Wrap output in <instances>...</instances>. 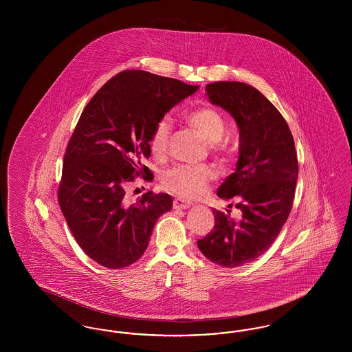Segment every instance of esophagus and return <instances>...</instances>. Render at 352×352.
Instances as JSON below:
<instances>
[{"instance_id": "1", "label": "esophagus", "mask_w": 352, "mask_h": 352, "mask_svg": "<svg viewBox=\"0 0 352 352\" xmlns=\"http://www.w3.org/2000/svg\"><path fill=\"white\" fill-rule=\"evenodd\" d=\"M173 207H174L175 210H182V208H188V207H191V203L188 201H186V199L175 198V199L173 201Z\"/></svg>"}]
</instances>
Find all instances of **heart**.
Returning <instances> with one entry per match:
<instances>
[{"label": "heart", "instance_id": "heart-1", "mask_svg": "<svg viewBox=\"0 0 352 352\" xmlns=\"http://www.w3.org/2000/svg\"><path fill=\"white\" fill-rule=\"evenodd\" d=\"M186 120L201 132L207 141L212 144L217 155H223L226 149L219 144L226 124L224 118L215 108L199 107L190 111ZM171 134V122L168 118L158 120L149 137V148L155 158H165L168 154ZM215 179V170L208 165H175L162 175V184L171 192L187 199H198L204 197Z\"/></svg>", "mask_w": 352, "mask_h": 352}]
</instances>
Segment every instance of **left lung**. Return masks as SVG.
Instances as JSON below:
<instances>
[{
    "mask_svg": "<svg viewBox=\"0 0 352 352\" xmlns=\"http://www.w3.org/2000/svg\"><path fill=\"white\" fill-rule=\"evenodd\" d=\"M206 91L240 129L237 168L220 184L218 197L237 201L241 220L230 218L231 210H214L215 226L197 244L212 263L236 268L261 256L284 227L298 178L297 151L286 120L254 87L215 82Z\"/></svg>",
    "mask_w": 352,
    "mask_h": 352,
    "instance_id": "1",
    "label": "left lung"
}]
</instances>
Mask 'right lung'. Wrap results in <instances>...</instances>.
Returning <instances> with one entry per match:
<instances>
[{"instance_id": "right-lung-1", "label": "right lung", "mask_w": 352, "mask_h": 352, "mask_svg": "<svg viewBox=\"0 0 352 352\" xmlns=\"http://www.w3.org/2000/svg\"><path fill=\"white\" fill-rule=\"evenodd\" d=\"M197 85L142 69L118 72L85 105L68 141L58 201L84 253L108 269L132 265L146 250L171 197L148 191L135 203L126 186L153 181L142 165L158 120Z\"/></svg>"}]
</instances>
